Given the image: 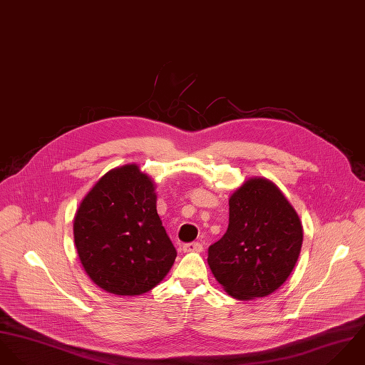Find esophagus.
Listing matches in <instances>:
<instances>
[{"label": "esophagus", "mask_w": 365, "mask_h": 365, "mask_svg": "<svg viewBox=\"0 0 365 365\" xmlns=\"http://www.w3.org/2000/svg\"><path fill=\"white\" fill-rule=\"evenodd\" d=\"M203 245L200 242H189L183 245V252H202Z\"/></svg>", "instance_id": "34e87169"}]
</instances>
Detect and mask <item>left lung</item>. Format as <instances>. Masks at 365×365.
Instances as JSON below:
<instances>
[{
  "mask_svg": "<svg viewBox=\"0 0 365 365\" xmlns=\"http://www.w3.org/2000/svg\"><path fill=\"white\" fill-rule=\"evenodd\" d=\"M227 232L209 248V267L230 296L265 297L291 275L303 241L302 222L281 189L250 178L228 200Z\"/></svg>",
  "mask_w": 365,
  "mask_h": 365,
  "instance_id": "1",
  "label": "left lung"
}]
</instances>
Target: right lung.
<instances>
[{
  "label": "right lung",
  "mask_w": 365,
  "mask_h": 365,
  "mask_svg": "<svg viewBox=\"0 0 365 365\" xmlns=\"http://www.w3.org/2000/svg\"><path fill=\"white\" fill-rule=\"evenodd\" d=\"M73 235L86 274L113 294L150 291L176 258L156 212L155 182L135 163L114 168L96 182L76 210Z\"/></svg>",
  "instance_id": "right-lung-1"
}]
</instances>
